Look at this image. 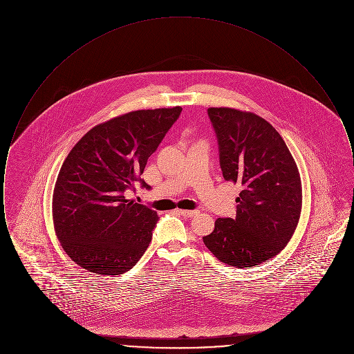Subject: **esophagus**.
I'll return each instance as SVG.
<instances>
[{
	"mask_svg": "<svg viewBox=\"0 0 354 354\" xmlns=\"http://www.w3.org/2000/svg\"><path fill=\"white\" fill-rule=\"evenodd\" d=\"M178 212H179L182 216H185V218H192V216H195V215L199 214L198 209H179Z\"/></svg>",
	"mask_w": 354,
	"mask_h": 354,
	"instance_id": "34e87169",
	"label": "esophagus"
}]
</instances>
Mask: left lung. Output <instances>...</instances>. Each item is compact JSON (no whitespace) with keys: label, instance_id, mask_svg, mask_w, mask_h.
<instances>
[{"label":"left lung","instance_id":"8db88e82","mask_svg":"<svg viewBox=\"0 0 354 354\" xmlns=\"http://www.w3.org/2000/svg\"><path fill=\"white\" fill-rule=\"evenodd\" d=\"M225 180L243 185L235 218H219L204 236L221 263L252 268L284 250L301 212V180L284 139L266 119L228 107L207 110Z\"/></svg>","mask_w":354,"mask_h":354}]
</instances>
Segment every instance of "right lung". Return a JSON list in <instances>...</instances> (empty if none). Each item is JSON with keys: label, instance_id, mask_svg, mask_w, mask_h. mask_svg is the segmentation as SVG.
<instances>
[{"label": "right lung", "instance_id": "add662e5", "mask_svg": "<svg viewBox=\"0 0 354 354\" xmlns=\"http://www.w3.org/2000/svg\"><path fill=\"white\" fill-rule=\"evenodd\" d=\"M182 107L138 110L93 127L68 152L53 194V221L68 257L95 274H122L146 252L159 219L126 199Z\"/></svg>", "mask_w": 354, "mask_h": 354}]
</instances>
